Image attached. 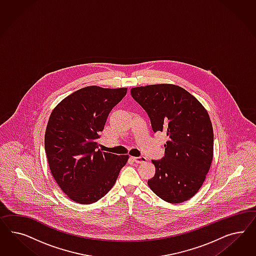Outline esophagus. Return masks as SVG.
Instances as JSON below:
<instances>
[{
	"label": "esophagus",
	"instance_id": "obj_1",
	"mask_svg": "<svg viewBox=\"0 0 256 256\" xmlns=\"http://www.w3.org/2000/svg\"><path fill=\"white\" fill-rule=\"evenodd\" d=\"M132 160L138 164H142V163L146 162L148 158L146 156H132Z\"/></svg>",
	"mask_w": 256,
	"mask_h": 256
}]
</instances>
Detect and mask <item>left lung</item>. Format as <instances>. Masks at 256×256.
<instances>
[{
    "label": "left lung",
    "mask_w": 256,
    "mask_h": 256,
    "mask_svg": "<svg viewBox=\"0 0 256 256\" xmlns=\"http://www.w3.org/2000/svg\"><path fill=\"white\" fill-rule=\"evenodd\" d=\"M132 98L148 112L154 132H165V156L152 160L151 190L165 202L190 200L200 190L213 158V128L208 110L192 94L174 84L134 87Z\"/></svg>",
    "instance_id": "1"
}]
</instances>
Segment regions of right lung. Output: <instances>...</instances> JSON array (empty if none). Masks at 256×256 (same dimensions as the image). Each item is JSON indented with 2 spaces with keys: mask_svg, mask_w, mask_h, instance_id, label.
<instances>
[{
  "mask_svg": "<svg viewBox=\"0 0 256 256\" xmlns=\"http://www.w3.org/2000/svg\"><path fill=\"white\" fill-rule=\"evenodd\" d=\"M128 88L87 86L54 108L45 132V151L56 183L72 201H98L116 182L128 155L101 152L98 139L108 114Z\"/></svg>",
  "mask_w": 256,
  "mask_h": 256,
  "instance_id": "add662e5",
  "label": "right lung"
}]
</instances>
